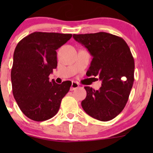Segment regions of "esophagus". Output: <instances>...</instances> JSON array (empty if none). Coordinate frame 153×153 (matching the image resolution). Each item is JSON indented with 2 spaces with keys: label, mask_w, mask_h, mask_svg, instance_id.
<instances>
[{
  "label": "esophagus",
  "mask_w": 153,
  "mask_h": 153,
  "mask_svg": "<svg viewBox=\"0 0 153 153\" xmlns=\"http://www.w3.org/2000/svg\"><path fill=\"white\" fill-rule=\"evenodd\" d=\"M78 86H79V85H78V83L74 82V81H72V84H71L70 90H71V91L75 90V89H76L77 88H78Z\"/></svg>",
  "instance_id": "esophagus-1"
}]
</instances>
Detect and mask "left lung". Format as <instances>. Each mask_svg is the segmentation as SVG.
Wrapping results in <instances>:
<instances>
[{
    "label": "left lung",
    "instance_id": "obj_1",
    "mask_svg": "<svg viewBox=\"0 0 153 153\" xmlns=\"http://www.w3.org/2000/svg\"><path fill=\"white\" fill-rule=\"evenodd\" d=\"M73 38L93 57L86 75L98 76L102 81L98 90L84 87L82 108L95 119L110 121L124 109L133 85L135 63L129 47L123 38L104 32Z\"/></svg>",
    "mask_w": 153,
    "mask_h": 153
}]
</instances>
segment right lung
<instances>
[{
  "mask_svg": "<svg viewBox=\"0 0 153 153\" xmlns=\"http://www.w3.org/2000/svg\"><path fill=\"white\" fill-rule=\"evenodd\" d=\"M72 34L35 32L16 46L11 71L12 93L23 113L35 121L55 116L72 82L56 84L49 75L56 69V50Z\"/></svg>",
  "mask_w": 153,
  "mask_h": 153,
  "instance_id": "right-lung-1",
  "label": "right lung"
}]
</instances>
